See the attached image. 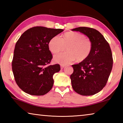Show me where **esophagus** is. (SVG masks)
Returning <instances> with one entry per match:
<instances>
[{
  "label": "esophagus",
  "mask_w": 123,
  "mask_h": 123,
  "mask_svg": "<svg viewBox=\"0 0 123 123\" xmlns=\"http://www.w3.org/2000/svg\"><path fill=\"white\" fill-rule=\"evenodd\" d=\"M60 66H61V69H63L64 67H65V65H64V64H61Z\"/></svg>",
  "instance_id": "34e87169"
}]
</instances>
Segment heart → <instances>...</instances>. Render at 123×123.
<instances>
[{
    "label": "heart",
    "instance_id": "obj_1",
    "mask_svg": "<svg viewBox=\"0 0 123 123\" xmlns=\"http://www.w3.org/2000/svg\"><path fill=\"white\" fill-rule=\"evenodd\" d=\"M67 46L68 51L54 56L55 62L66 64L76 59L77 61H82L89 56L92 49V43L90 39L86 38L84 35L76 32H66L62 38L57 35L54 36L48 44L49 50L54 54L63 51Z\"/></svg>",
    "mask_w": 123,
    "mask_h": 123
}]
</instances>
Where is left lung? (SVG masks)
Returning a JSON list of instances; mask_svg holds the SVG:
<instances>
[{"instance_id":"left-lung-1","label":"left lung","mask_w":123,"mask_h":123,"mask_svg":"<svg viewBox=\"0 0 123 123\" xmlns=\"http://www.w3.org/2000/svg\"><path fill=\"white\" fill-rule=\"evenodd\" d=\"M72 30L82 33L92 43L89 56L72 65L74 71L70 76L72 87L80 95H94L105 86L111 72L113 59L111 48L103 35L94 29L79 27Z\"/></svg>"}]
</instances>
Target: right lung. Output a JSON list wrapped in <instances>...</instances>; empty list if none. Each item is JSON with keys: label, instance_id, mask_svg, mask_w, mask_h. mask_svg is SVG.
Instances as JSON below:
<instances>
[{"label": "right lung", "instance_id": "obj_1", "mask_svg": "<svg viewBox=\"0 0 123 123\" xmlns=\"http://www.w3.org/2000/svg\"><path fill=\"white\" fill-rule=\"evenodd\" d=\"M63 29L43 26L25 31L17 42L12 68L19 88L32 95H43L51 90L53 75L60 70L59 64L48 66L53 58L48 44Z\"/></svg>", "mask_w": 123, "mask_h": 123}]
</instances>
